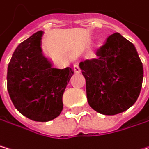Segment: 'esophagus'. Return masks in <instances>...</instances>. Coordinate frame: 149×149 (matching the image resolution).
<instances>
[{
    "label": "esophagus",
    "instance_id": "34e87169",
    "mask_svg": "<svg viewBox=\"0 0 149 149\" xmlns=\"http://www.w3.org/2000/svg\"><path fill=\"white\" fill-rule=\"evenodd\" d=\"M73 70H74V72L77 73V74H79L81 72V70H80V68H79V66L78 64H75L73 66Z\"/></svg>",
    "mask_w": 149,
    "mask_h": 149
}]
</instances>
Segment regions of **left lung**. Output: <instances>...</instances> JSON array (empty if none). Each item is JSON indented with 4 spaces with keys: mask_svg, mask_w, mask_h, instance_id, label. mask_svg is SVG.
<instances>
[{
    "mask_svg": "<svg viewBox=\"0 0 149 149\" xmlns=\"http://www.w3.org/2000/svg\"><path fill=\"white\" fill-rule=\"evenodd\" d=\"M96 56L97 59L79 64L90 107L108 116L127 110L139 97L143 80V66L135 47L115 33L96 51Z\"/></svg>",
    "mask_w": 149,
    "mask_h": 149,
    "instance_id": "8db88e82",
    "label": "left lung"
}]
</instances>
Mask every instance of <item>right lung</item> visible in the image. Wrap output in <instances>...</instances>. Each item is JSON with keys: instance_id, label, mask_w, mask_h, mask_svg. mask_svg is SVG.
I'll use <instances>...</instances> for the list:
<instances>
[{"instance_id": "1", "label": "right lung", "mask_w": 149, "mask_h": 149, "mask_svg": "<svg viewBox=\"0 0 149 149\" xmlns=\"http://www.w3.org/2000/svg\"><path fill=\"white\" fill-rule=\"evenodd\" d=\"M43 31L23 41L8 66L7 88L16 109L33 121L47 122L63 110V94L73 70L56 69L43 56Z\"/></svg>"}]
</instances>
